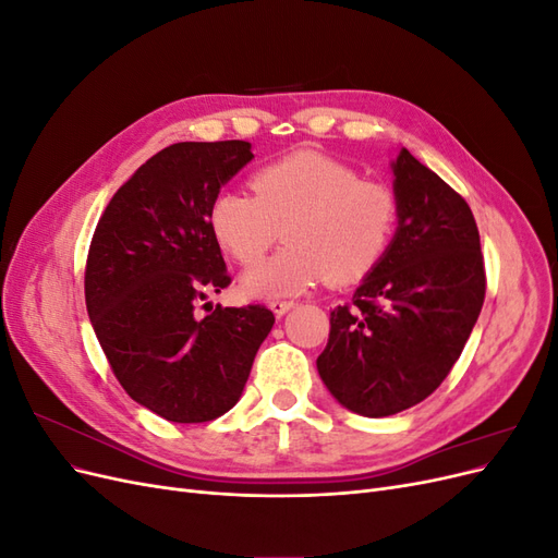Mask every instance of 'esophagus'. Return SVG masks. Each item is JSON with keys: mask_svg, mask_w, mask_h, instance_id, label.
I'll return each mask as SVG.
<instances>
[{"mask_svg": "<svg viewBox=\"0 0 558 558\" xmlns=\"http://www.w3.org/2000/svg\"><path fill=\"white\" fill-rule=\"evenodd\" d=\"M293 307H295L293 300H272V302H269V310L275 312V316H283L286 312L293 310Z\"/></svg>", "mask_w": 558, "mask_h": 558, "instance_id": "1", "label": "esophagus"}]
</instances>
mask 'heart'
<instances>
[{
    "label": "heart",
    "mask_w": 558,
    "mask_h": 558,
    "mask_svg": "<svg viewBox=\"0 0 558 558\" xmlns=\"http://www.w3.org/2000/svg\"><path fill=\"white\" fill-rule=\"evenodd\" d=\"M253 195L226 189L207 209L214 242L242 265L258 263L281 238L289 248L244 272L248 298L298 295L328 279H365L386 256L398 223L396 195L351 165L295 150L251 177Z\"/></svg>",
    "instance_id": "heart-1"
}]
</instances>
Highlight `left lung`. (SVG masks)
<instances>
[{
    "label": "left lung",
    "instance_id": "left-lung-1",
    "mask_svg": "<svg viewBox=\"0 0 558 558\" xmlns=\"http://www.w3.org/2000/svg\"><path fill=\"white\" fill-rule=\"evenodd\" d=\"M391 170L393 242L351 305L330 312L328 344L316 359L332 398L369 418L410 410L445 381L486 293L468 202L408 148Z\"/></svg>",
    "mask_w": 558,
    "mask_h": 558
}]
</instances>
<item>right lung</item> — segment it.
Returning <instances> with one entry per match:
<instances>
[{"mask_svg":"<svg viewBox=\"0 0 558 558\" xmlns=\"http://www.w3.org/2000/svg\"><path fill=\"white\" fill-rule=\"evenodd\" d=\"M251 158L240 140L167 146L116 191L93 234L86 307L99 347L125 393L174 424L232 410L275 326L263 305L195 316L230 283L209 202Z\"/></svg>","mask_w":558,"mask_h":558,"instance_id":"1","label":"right lung"}]
</instances>
